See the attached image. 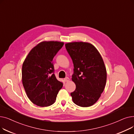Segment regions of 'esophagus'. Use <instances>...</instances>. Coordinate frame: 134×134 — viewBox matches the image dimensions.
I'll return each instance as SVG.
<instances>
[{"label": "esophagus", "mask_w": 134, "mask_h": 134, "mask_svg": "<svg viewBox=\"0 0 134 134\" xmlns=\"http://www.w3.org/2000/svg\"><path fill=\"white\" fill-rule=\"evenodd\" d=\"M64 81H65V82H68V81H69V78H68V77H66V78H65L64 79Z\"/></svg>", "instance_id": "1"}]
</instances>
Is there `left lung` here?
<instances>
[{
	"label": "left lung",
	"instance_id": "obj_1",
	"mask_svg": "<svg viewBox=\"0 0 134 134\" xmlns=\"http://www.w3.org/2000/svg\"><path fill=\"white\" fill-rule=\"evenodd\" d=\"M73 61L72 80L76 88L71 93L78 106L89 107L99 99L107 82V70L97 49L87 42H75L65 44Z\"/></svg>",
	"mask_w": 134,
	"mask_h": 134
}]
</instances>
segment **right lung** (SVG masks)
<instances>
[{
  "label": "right lung",
  "mask_w": 134,
  "mask_h": 134,
  "mask_svg": "<svg viewBox=\"0 0 134 134\" xmlns=\"http://www.w3.org/2000/svg\"><path fill=\"white\" fill-rule=\"evenodd\" d=\"M64 44L58 41H43L34 47L22 66V83L29 99L41 107L56 100L63 83L54 74L53 59Z\"/></svg>",
  "instance_id": "right-lung-1"
}]
</instances>
